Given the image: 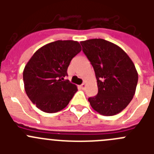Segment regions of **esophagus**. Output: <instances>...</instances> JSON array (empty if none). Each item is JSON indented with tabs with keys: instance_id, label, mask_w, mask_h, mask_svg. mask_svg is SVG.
<instances>
[{
	"instance_id": "1",
	"label": "esophagus",
	"mask_w": 154,
	"mask_h": 154,
	"mask_svg": "<svg viewBox=\"0 0 154 154\" xmlns=\"http://www.w3.org/2000/svg\"><path fill=\"white\" fill-rule=\"evenodd\" d=\"M80 86H81V88H82V89H85V82H83V83L82 84V85H80Z\"/></svg>"
}]
</instances>
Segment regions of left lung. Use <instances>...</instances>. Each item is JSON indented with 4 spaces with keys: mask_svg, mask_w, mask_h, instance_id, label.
Returning a JSON list of instances; mask_svg holds the SVG:
<instances>
[{
    "mask_svg": "<svg viewBox=\"0 0 154 154\" xmlns=\"http://www.w3.org/2000/svg\"><path fill=\"white\" fill-rule=\"evenodd\" d=\"M93 67L98 93L88 99L91 106L103 116L124 109L135 94L138 74L135 65L121 48L101 38L80 42Z\"/></svg>",
    "mask_w": 154,
    "mask_h": 154,
    "instance_id": "left-lung-1",
    "label": "left lung"
}]
</instances>
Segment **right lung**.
I'll return each instance as SVG.
<instances>
[{
  "label": "right lung",
  "instance_id": "1",
  "mask_svg": "<svg viewBox=\"0 0 154 154\" xmlns=\"http://www.w3.org/2000/svg\"><path fill=\"white\" fill-rule=\"evenodd\" d=\"M81 50L78 42H53L39 48L25 65L24 89L42 111L52 113L63 109L77 92L76 85L64 78L71 60Z\"/></svg>",
  "mask_w": 154,
  "mask_h": 154
}]
</instances>
